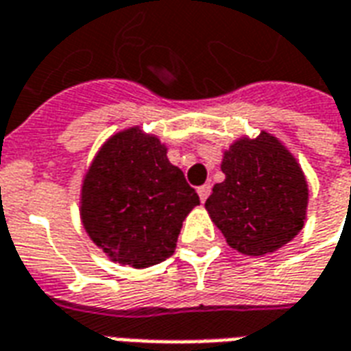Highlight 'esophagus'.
I'll use <instances>...</instances> for the list:
<instances>
[{"label": "esophagus", "mask_w": 351, "mask_h": 351, "mask_svg": "<svg viewBox=\"0 0 351 351\" xmlns=\"http://www.w3.org/2000/svg\"><path fill=\"white\" fill-rule=\"evenodd\" d=\"M210 191H212V188H210V184H204V186H201V188L197 189V193H199V199H201L202 202L206 201L210 195Z\"/></svg>", "instance_id": "1"}]
</instances>
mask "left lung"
I'll use <instances>...</instances> for the list:
<instances>
[{
	"instance_id": "1",
	"label": "left lung",
	"mask_w": 351,
	"mask_h": 351,
	"mask_svg": "<svg viewBox=\"0 0 351 351\" xmlns=\"http://www.w3.org/2000/svg\"><path fill=\"white\" fill-rule=\"evenodd\" d=\"M225 180L204 202L241 255L264 256L294 240L307 219L308 186L294 154L274 134L238 137L223 152Z\"/></svg>"
}]
</instances>
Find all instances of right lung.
<instances>
[{"label":"right lung","mask_w":351,"mask_h":351,"mask_svg":"<svg viewBox=\"0 0 351 351\" xmlns=\"http://www.w3.org/2000/svg\"><path fill=\"white\" fill-rule=\"evenodd\" d=\"M199 195L169 162L167 145L139 126L117 132L85 171L80 217L110 261L149 268L175 253L182 221Z\"/></svg>","instance_id":"add662e5"}]
</instances>
